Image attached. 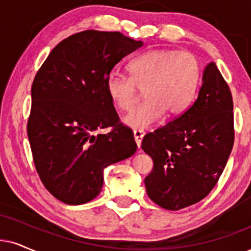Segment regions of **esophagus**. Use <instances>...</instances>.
<instances>
[{"label": "esophagus", "mask_w": 251, "mask_h": 251, "mask_svg": "<svg viewBox=\"0 0 251 251\" xmlns=\"http://www.w3.org/2000/svg\"><path fill=\"white\" fill-rule=\"evenodd\" d=\"M133 135H134V140H135L136 146H138V148H140L142 139H144V133H142L141 131H134Z\"/></svg>", "instance_id": "1"}]
</instances>
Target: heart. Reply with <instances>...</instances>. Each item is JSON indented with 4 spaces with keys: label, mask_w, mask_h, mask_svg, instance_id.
<instances>
[{
    "label": "heart",
    "mask_w": 251,
    "mask_h": 251,
    "mask_svg": "<svg viewBox=\"0 0 251 251\" xmlns=\"http://www.w3.org/2000/svg\"><path fill=\"white\" fill-rule=\"evenodd\" d=\"M129 77L110 75L106 93L120 111L131 110L145 91L146 102L123 118L134 131L154 125L167 112L175 117L188 110L201 78V65L189 52L151 50L133 59L127 66Z\"/></svg>",
    "instance_id": "obj_1"
}]
</instances>
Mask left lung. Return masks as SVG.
Segmentation results:
<instances>
[{
    "mask_svg": "<svg viewBox=\"0 0 251 251\" xmlns=\"http://www.w3.org/2000/svg\"><path fill=\"white\" fill-rule=\"evenodd\" d=\"M233 144V98L217 65L210 62L192 105L142 140L141 148L154 162L145 178L148 197L170 211L201 201L223 174Z\"/></svg>",
    "mask_w": 251,
    "mask_h": 251,
    "instance_id": "1",
    "label": "left lung"
}]
</instances>
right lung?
Masks as SVG:
<instances>
[{
  "instance_id": "1",
  "label": "right lung",
  "mask_w": 251,
  "mask_h": 251,
  "mask_svg": "<svg viewBox=\"0 0 251 251\" xmlns=\"http://www.w3.org/2000/svg\"><path fill=\"white\" fill-rule=\"evenodd\" d=\"M144 45L120 32L87 30L59 43L31 88L27 136L45 188L68 205L93 201L103 171L132 156L131 129L119 124L106 80L123 58ZM112 127L106 135H95Z\"/></svg>"
}]
</instances>
